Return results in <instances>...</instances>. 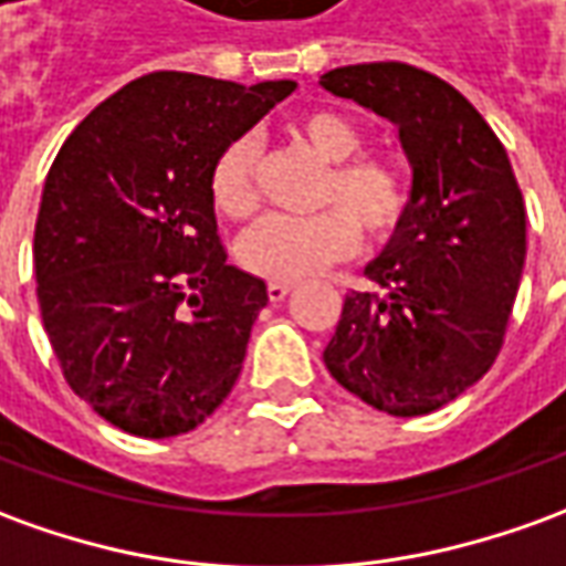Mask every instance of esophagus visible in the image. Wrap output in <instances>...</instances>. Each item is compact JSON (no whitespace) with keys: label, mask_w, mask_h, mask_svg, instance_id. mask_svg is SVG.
Segmentation results:
<instances>
[{"label":"esophagus","mask_w":566,"mask_h":566,"mask_svg":"<svg viewBox=\"0 0 566 566\" xmlns=\"http://www.w3.org/2000/svg\"><path fill=\"white\" fill-rule=\"evenodd\" d=\"M294 291V282H270L266 284V294H270L272 303H282L284 296Z\"/></svg>","instance_id":"esophagus-1"}]
</instances>
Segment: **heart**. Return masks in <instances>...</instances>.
<instances>
[{"instance_id":"heart-1","label":"heart","mask_w":566,"mask_h":566,"mask_svg":"<svg viewBox=\"0 0 566 566\" xmlns=\"http://www.w3.org/2000/svg\"><path fill=\"white\" fill-rule=\"evenodd\" d=\"M291 132L315 159L327 165L318 205L310 217L270 214L235 242V260L244 270L296 282L358 251L361 232L370 242L389 239L401 227L410 205V187L398 161L358 153L361 128L337 109H306ZM256 146L251 137H232L220 146L208 171V196L229 220H248L256 211Z\"/></svg>"}]
</instances>
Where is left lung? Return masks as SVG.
<instances>
[{
  "instance_id": "obj_1",
  "label": "left lung",
  "mask_w": 566,
  "mask_h": 566,
  "mask_svg": "<svg viewBox=\"0 0 566 566\" xmlns=\"http://www.w3.org/2000/svg\"><path fill=\"white\" fill-rule=\"evenodd\" d=\"M322 88L389 118L413 168L410 205L352 291L324 365L392 417H422L475 386L503 349L527 211L505 146L444 78L410 63L339 66Z\"/></svg>"
}]
</instances>
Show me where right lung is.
<instances>
[{
    "mask_svg": "<svg viewBox=\"0 0 566 566\" xmlns=\"http://www.w3.org/2000/svg\"><path fill=\"white\" fill-rule=\"evenodd\" d=\"M294 88L149 73L94 106L51 165L33 239L42 324L70 389L122 432H189L242 374L270 294L227 263L208 171Z\"/></svg>",
    "mask_w": 566,
    "mask_h": 566,
    "instance_id": "1",
    "label": "right lung"
}]
</instances>
